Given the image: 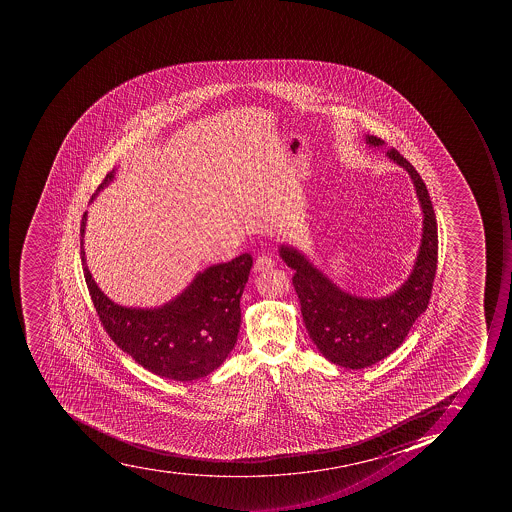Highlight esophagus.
I'll use <instances>...</instances> for the list:
<instances>
[{
	"mask_svg": "<svg viewBox=\"0 0 512 512\" xmlns=\"http://www.w3.org/2000/svg\"><path fill=\"white\" fill-rule=\"evenodd\" d=\"M275 266L274 259L270 256H259L254 262V272H264V270L272 269Z\"/></svg>",
	"mask_w": 512,
	"mask_h": 512,
	"instance_id": "1",
	"label": "esophagus"
}]
</instances>
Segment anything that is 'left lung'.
<instances>
[{
  "label": "left lung",
  "mask_w": 512,
  "mask_h": 512,
  "mask_svg": "<svg viewBox=\"0 0 512 512\" xmlns=\"http://www.w3.org/2000/svg\"><path fill=\"white\" fill-rule=\"evenodd\" d=\"M381 147L383 139L365 137ZM387 157L410 174L423 210V235L415 266L407 282L384 298H360L346 293L293 246L280 245V258L294 270L293 286L301 302L307 333L325 359L339 367L362 370L386 359L402 346L416 318L427 309L437 270V221L426 184L397 150Z\"/></svg>",
  "instance_id": "8db88e82"
}]
</instances>
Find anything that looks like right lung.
<instances>
[{
  "label": "right lung",
  "instance_id": "1",
  "mask_svg": "<svg viewBox=\"0 0 512 512\" xmlns=\"http://www.w3.org/2000/svg\"><path fill=\"white\" fill-rule=\"evenodd\" d=\"M113 176L115 169L105 176L97 192L109 186ZM86 214L80 227L83 272L99 320L113 343L153 375L174 381H194L221 367L237 343L242 322L240 298L253 266L251 254H240L198 272L186 290L165 306H120L102 293L86 266Z\"/></svg>",
  "mask_w": 512,
  "mask_h": 512
}]
</instances>
